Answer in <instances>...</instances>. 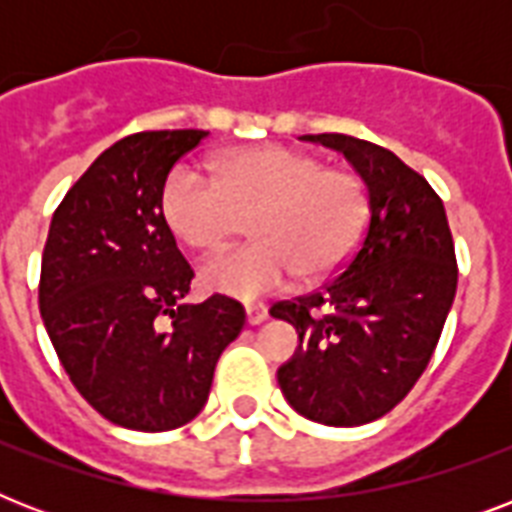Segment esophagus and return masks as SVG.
I'll return each mask as SVG.
<instances>
[{"mask_svg":"<svg viewBox=\"0 0 512 512\" xmlns=\"http://www.w3.org/2000/svg\"><path fill=\"white\" fill-rule=\"evenodd\" d=\"M244 311H247V324H252V327H257V324H263L268 319V308L263 303H249Z\"/></svg>","mask_w":512,"mask_h":512,"instance_id":"esophagus-1","label":"esophagus"}]
</instances>
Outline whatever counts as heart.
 <instances>
[{"label": "heart", "instance_id": "obj_1", "mask_svg": "<svg viewBox=\"0 0 512 512\" xmlns=\"http://www.w3.org/2000/svg\"><path fill=\"white\" fill-rule=\"evenodd\" d=\"M159 212L172 236L196 252H217L244 228L252 244L201 265L207 292L252 297L284 287L292 276H335L361 244L369 220V188L348 167H327L295 146L225 151L212 177L177 164L164 177Z\"/></svg>", "mask_w": 512, "mask_h": 512}]
</instances>
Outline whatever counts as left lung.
Returning <instances> with one entry per match:
<instances>
[{"instance_id": "8db88e82", "label": "left lung", "mask_w": 512, "mask_h": 512, "mask_svg": "<svg viewBox=\"0 0 512 512\" xmlns=\"http://www.w3.org/2000/svg\"><path fill=\"white\" fill-rule=\"evenodd\" d=\"M335 148L369 188L356 255L319 292L281 300L300 345L279 369L289 406L332 428L388 414L425 372L457 292L444 201L393 151L340 132L305 135Z\"/></svg>"}]
</instances>
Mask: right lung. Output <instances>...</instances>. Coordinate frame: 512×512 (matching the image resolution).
<instances>
[{
	"instance_id": "obj_1",
	"label": "right lung",
	"mask_w": 512,
	"mask_h": 512,
	"mask_svg": "<svg viewBox=\"0 0 512 512\" xmlns=\"http://www.w3.org/2000/svg\"><path fill=\"white\" fill-rule=\"evenodd\" d=\"M207 135H127L52 215L39 279L44 327L84 401L122 428L162 433L191 422L207 404L217 358L247 321L231 297L180 303L193 271L159 212L164 177Z\"/></svg>"
}]
</instances>
